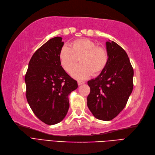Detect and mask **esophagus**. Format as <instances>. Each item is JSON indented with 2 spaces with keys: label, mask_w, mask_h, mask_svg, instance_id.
I'll list each match as a JSON object with an SVG mask.
<instances>
[{
  "label": "esophagus",
  "mask_w": 155,
  "mask_h": 155,
  "mask_svg": "<svg viewBox=\"0 0 155 155\" xmlns=\"http://www.w3.org/2000/svg\"><path fill=\"white\" fill-rule=\"evenodd\" d=\"M85 82H83V81H78V86H81V85H82V84H84Z\"/></svg>",
  "instance_id": "34e87169"
}]
</instances>
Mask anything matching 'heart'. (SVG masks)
Wrapping results in <instances>:
<instances>
[{"label": "heart", "mask_w": 155, "mask_h": 155, "mask_svg": "<svg viewBox=\"0 0 155 155\" xmlns=\"http://www.w3.org/2000/svg\"><path fill=\"white\" fill-rule=\"evenodd\" d=\"M69 48L63 46L59 53L61 66L71 73L78 61L81 62L74 69L72 76L77 79H85L93 74L101 73L106 67L109 56L106 49L97 46L88 38L77 39L69 44Z\"/></svg>", "instance_id": "heart-1"}]
</instances>
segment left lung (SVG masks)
I'll use <instances>...</instances> for the list:
<instances>
[{
    "label": "left lung",
    "mask_w": 155,
    "mask_h": 155,
    "mask_svg": "<svg viewBox=\"0 0 155 155\" xmlns=\"http://www.w3.org/2000/svg\"><path fill=\"white\" fill-rule=\"evenodd\" d=\"M109 59L106 67L87 82L90 93L87 106L97 119L109 121L126 106L133 88V68L124 49L113 41L106 42Z\"/></svg>",
    "instance_id": "1"
}]
</instances>
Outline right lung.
I'll return each instance as SVG.
<instances>
[{"label":"right lung","mask_w":155,"mask_h":155,"mask_svg":"<svg viewBox=\"0 0 155 155\" xmlns=\"http://www.w3.org/2000/svg\"><path fill=\"white\" fill-rule=\"evenodd\" d=\"M62 38L49 40L35 52L25 75L26 98L36 117L48 125L61 122L69 107L68 95L77 82L64 71L59 60Z\"/></svg>","instance_id":"right-lung-1"}]
</instances>
